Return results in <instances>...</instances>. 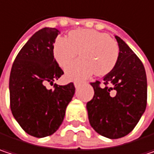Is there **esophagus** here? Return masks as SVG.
Listing matches in <instances>:
<instances>
[{
  "mask_svg": "<svg viewBox=\"0 0 154 154\" xmlns=\"http://www.w3.org/2000/svg\"><path fill=\"white\" fill-rule=\"evenodd\" d=\"M80 86H81V83L80 82H74V87H75L76 88H78Z\"/></svg>",
  "mask_w": 154,
  "mask_h": 154,
  "instance_id": "esophagus-1",
  "label": "esophagus"
}]
</instances>
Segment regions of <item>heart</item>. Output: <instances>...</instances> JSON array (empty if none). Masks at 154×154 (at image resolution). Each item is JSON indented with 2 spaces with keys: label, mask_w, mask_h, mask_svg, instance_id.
I'll use <instances>...</instances> for the list:
<instances>
[{
  "label": "heart",
  "mask_w": 154,
  "mask_h": 154,
  "mask_svg": "<svg viewBox=\"0 0 154 154\" xmlns=\"http://www.w3.org/2000/svg\"><path fill=\"white\" fill-rule=\"evenodd\" d=\"M82 59L66 70L70 81H82L95 74L103 76L113 70L119 57L115 40L94 29H77L66 38H59L53 45V56L61 67L66 68L79 55Z\"/></svg>",
  "instance_id": "1"
}]
</instances>
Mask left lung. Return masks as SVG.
I'll return each mask as SVG.
<instances>
[{"mask_svg":"<svg viewBox=\"0 0 154 154\" xmlns=\"http://www.w3.org/2000/svg\"><path fill=\"white\" fill-rule=\"evenodd\" d=\"M119 57L113 70L100 82H91L93 99L87 103L90 125L111 139L129 134L144 114L147 102V82L143 63L124 40L115 36ZM111 91L114 95H109Z\"/></svg>","mask_w":154,"mask_h":154,"instance_id":"left-lung-1","label":"left lung"}]
</instances>
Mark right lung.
I'll list each match as a JSON object with an SVG mask.
<instances>
[{
  "mask_svg": "<svg viewBox=\"0 0 154 154\" xmlns=\"http://www.w3.org/2000/svg\"><path fill=\"white\" fill-rule=\"evenodd\" d=\"M60 34L55 28L37 31L18 52L9 76L10 109L28 134L44 137L61 125L66 109L75 92L73 83L47 89L64 72L53 56V44Z\"/></svg>",
  "mask_w": 154,
  "mask_h": 154,
  "instance_id": "add662e5",
  "label": "right lung"
}]
</instances>
